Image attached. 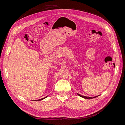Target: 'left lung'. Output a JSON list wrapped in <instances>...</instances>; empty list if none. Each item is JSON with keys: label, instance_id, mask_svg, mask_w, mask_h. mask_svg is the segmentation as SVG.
<instances>
[{"label": "left lung", "instance_id": "obj_1", "mask_svg": "<svg viewBox=\"0 0 125 125\" xmlns=\"http://www.w3.org/2000/svg\"><path fill=\"white\" fill-rule=\"evenodd\" d=\"M77 94H78V95L79 96H80V97H83V98H84V99H93V98H95V97H97V96H99V95H97V96H94V97H89V96H83V95H80V94H78V93H77Z\"/></svg>", "mask_w": 125, "mask_h": 125}]
</instances>
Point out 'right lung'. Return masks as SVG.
I'll return each instance as SVG.
<instances>
[{
  "mask_svg": "<svg viewBox=\"0 0 125 125\" xmlns=\"http://www.w3.org/2000/svg\"><path fill=\"white\" fill-rule=\"evenodd\" d=\"M47 97V96H46V97H45L44 98H43V99H40V100H36V101H41V100H43V99H45V98Z\"/></svg>",
  "mask_w": 125,
  "mask_h": 125,
  "instance_id": "add662e5",
  "label": "right lung"
}]
</instances>
